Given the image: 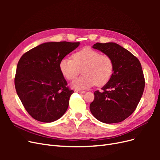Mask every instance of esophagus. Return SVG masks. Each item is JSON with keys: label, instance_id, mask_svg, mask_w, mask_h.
<instances>
[{"label": "esophagus", "instance_id": "1", "mask_svg": "<svg viewBox=\"0 0 160 160\" xmlns=\"http://www.w3.org/2000/svg\"><path fill=\"white\" fill-rule=\"evenodd\" d=\"M75 92H76V93H85V91H79V90H75Z\"/></svg>", "mask_w": 160, "mask_h": 160}]
</instances>
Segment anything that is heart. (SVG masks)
I'll use <instances>...</instances> for the list:
<instances>
[{
	"instance_id": "heart-1",
	"label": "heart",
	"mask_w": 160,
	"mask_h": 160,
	"mask_svg": "<svg viewBox=\"0 0 160 160\" xmlns=\"http://www.w3.org/2000/svg\"><path fill=\"white\" fill-rule=\"evenodd\" d=\"M62 75L72 81L81 70L83 75L75 80L71 86L77 89H84L95 85L103 86L110 81L114 71L113 59L89 47L75 52L71 58H63L59 62Z\"/></svg>"
}]
</instances>
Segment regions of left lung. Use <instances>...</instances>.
<instances>
[{
  "instance_id": "8db88e82",
  "label": "left lung",
  "mask_w": 160,
  "mask_h": 160,
  "mask_svg": "<svg viewBox=\"0 0 160 160\" xmlns=\"http://www.w3.org/2000/svg\"><path fill=\"white\" fill-rule=\"evenodd\" d=\"M93 48L112 58L114 71L110 81L101 88L102 91L94 92L90 111L101 122H121L133 113L143 95L145 79L141 63L117 43L97 42Z\"/></svg>"
}]
</instances>
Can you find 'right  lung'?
I'll return each instance as SVG.
<instances>
[{
	"label": "right lung",
	"mask_w": 160,
	"mask_h": 160,
	"mask_svg": "<svg viewBox=\"0 0 160 160\" xmlns=\"http://www.w3.org/2000/svg\"><path fill=\"white\" fill-rule=\"evenodd\" d=\"M79 45V42H45L21 57L14 85L19 99L32 118L51 123L66 112L74 91L67 87L59 62Z\"/></svg>",
	"instance_id": "add662e5"
}]
</instances>
